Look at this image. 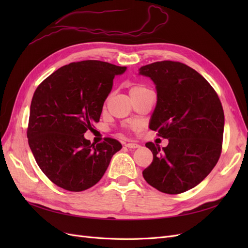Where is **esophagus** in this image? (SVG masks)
<instances>
[{"label":"esophagus","instance_id":"34e87169","mask_svg":"<svg viewBox=\"0 0 248 248\" xmlns=\"http://www.w3.org/2000/svg\"><path fill=\"white\" fill-rule=\"evenodd\" d=\"M125 146H126L127 148H129V149H137V148L140 147V145L133 144V142H128V144H125Z\"/></svg>","mask_w":248,"mask_h":248}]
</instances>
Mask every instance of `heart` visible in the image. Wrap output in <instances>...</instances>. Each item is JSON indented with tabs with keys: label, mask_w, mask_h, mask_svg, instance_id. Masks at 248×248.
<instances>
[{
	"label": "heart",
	"mask_w": 248,
	"mask_h": 248,
	"mask_svg": "<svg viewBox=\"0 0 248 248\" xmlns=\"http://www.w3.org/2000/svg\"><path fill=\"white\" fill-rule=\"evenodd\" d=\"M146 90H148V89H147L146 87H144V86H141V85H134V86H132V87L130 88L129 93H130V95L140 94V93H141V92L146 91Z\"/></svg>",
	"instance_id": "1"
}]
</instances>
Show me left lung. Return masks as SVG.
Wrapping results in <instances>:
<instances>
[{
  "label": "left lung",
  "mask_w": 248,
  "mask_h": 248,
  "mask_svg": "<svg viewBox=\"0 0 248 248\" xmlns=\"http://www.w3.org/2000/svg\"><path fill=\"white\" fill-rule=\"evenodd\" d=\"M140 76L152 79L157 102L149 128L169 145L149 141L153 161L142 171L157 190L178 194L196 187L216 166L221 153L224 115L213 88L199 72L179 62L141 66Z\"/></svg>",
  "instance_id": "1"
}]
</instances>
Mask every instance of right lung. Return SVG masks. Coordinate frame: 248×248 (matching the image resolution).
Listing matches in <instances>:
<instances>
[{"label": "right lung", "mask_w": 248, "mask_h": 248, "mask_svg": "<svg viewBox=\"0 0 248 248\" xmlns=\"http://www.w3.org/2000/svg\"><path fill=\"white\" fill-rule=\"evenodd\" d=\"M126 67L88 60L59 68L33 95L28 127L30 149L52 183L69 191L94 186L122 145L106 139L91 144L84 133L99 122L112 79Z\"/></svg>", "instance_id": "add662e5"}]
</instances>
